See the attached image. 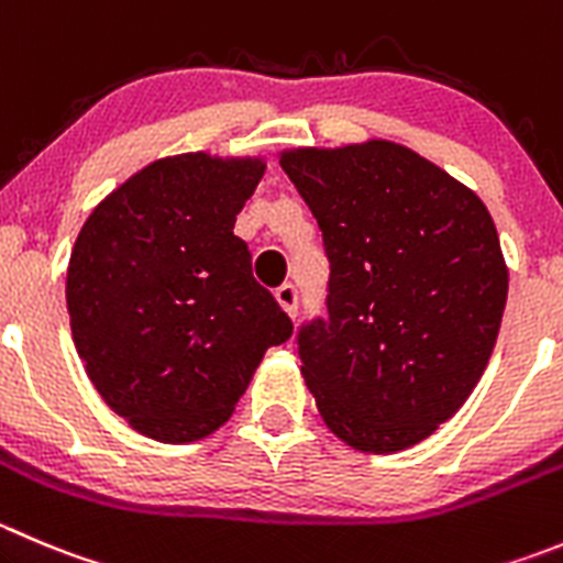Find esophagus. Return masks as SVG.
Listing matches in <instances>:
<instances>
[{
	"mask_svg": "<svg viewBox=\"0 0 563 563\" xmlns=\"http://www.w3.org/2000/svg\"><path fill=\"white\" fill-rule=\"evenodd\" d=\"M275 299H277V302H280V308L286 310V313L291 316V319H297L299 294H297V288L291 286V283H283V286L275 291Z\"/></svg>",
	"mask_w": 563,
	"mask_h": 563,
	"instance_id": "obj_1",
	"label": "esophagus"
}]
</instances>
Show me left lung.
<instances>
[{"label":"left lung","mask_w":563,"mask_h":563,"mask_svg":"<svg viewBox=\"0 0 563 563\" xmlns=\"http://www.w3.org/2000/svg\"><path fill=\"white\" fill-rule=\"evenodd\" d=\"M280 167L330 261L327 316L297 330L316 407L357 451L409 449L467 401L493 354L509 291L493 217L385 140L288 151Z\"/></svg>","instance_id":"obj_1"}]
</instances>
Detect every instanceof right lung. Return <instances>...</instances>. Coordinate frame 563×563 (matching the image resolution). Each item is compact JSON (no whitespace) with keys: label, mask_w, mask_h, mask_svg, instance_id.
Returning a JSON list of instances; mask_svg holds the SVG:
<instances>
[{"label":"right lung","mask_w":563,"mask_h":563,"mask_svg":"<svg viewBox=\"0 0 563 563\" xmlns=\"http://www.w3.org/2000/svg\"><path fill=\"white\" fill-rule=\"evenodd\" d=\"M261 176L258 159L154 162L76 239L65 283L76 352L103 401L145 438L195 443L220 429L266 349L291 338L233 236Z\"/></svg>","instance_id":"obj_1"}]
</instances>
